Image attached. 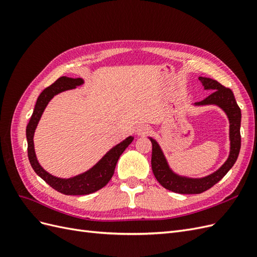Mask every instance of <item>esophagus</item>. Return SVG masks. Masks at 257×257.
Listing matches in <instances>:
<instances>
[{
	"instance_id": "1",
	"label": "esophagus",
	"mask_w": 257,
	"mask_h": 257,
	"mask_svg": "<svg viewBox=\"0 0 257 257\" xmlns=\"http://www.w3.org/2000/svg\"><path fill=\"white\" fill-rule=\"evenodd\" d=\"M150 132H151V128L148 125H141V126L137 127L136 134L138 136H144V135H147L148 133H150Z\"/></svg>"
}]
</instances>
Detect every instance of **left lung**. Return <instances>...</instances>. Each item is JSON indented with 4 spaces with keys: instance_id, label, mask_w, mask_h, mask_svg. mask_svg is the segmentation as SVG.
Returning <instances> with one entry per match:
<instances>
[{
    "instance_id": "1",
    "label": "left lung",
    "mask_w": 257,
    "mask_h": 257,
    "mask_svg": "<svg viewBox=\"0 0 257 257\" xmlns=\"http://www.w3.org/2000/svg\"><path fill=\"white\" fill-rule=\"evenodd\" d=\"M199 80L206 90H211L212 92L205 99L195 103V105H217L226 112L229 120L230 152L227 161L215 173L200 179L185 178L173 173L159 144L150 138L152 143L151 166L154 177L165 189L179 194H200L212 188L234 166L241 147V110L236 102L234 93L229 88H225L220 82L211 78L199 77Z\"/></svg>"
}]
</instances>
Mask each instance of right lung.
Segmentation results:
<instances>
[{
    "label": "right lung",
    "mask_w": 257,
    "mask_h": 257,
    "mask_svg": "<svg viewBox=\"0 0 257 257\" xmlns=\"http://www.w3.org/2000/svg\"><path fill=\"white\" fill-rule=\"evenodd\" d=\"M82 83L83 80L81 78H68V77L65 76L60 77L56 82H53L48 88H46L38 96L34 107V111L27 125L28 157L31 166L34 169V172L44 181L47 182L52 189L62 194H65V195H88V194L94 193L99 189L104 188L110 181L120 155L134 139L132 136L127 137L125 141H123L119 145L113 147L110 151H108L95 166H93L88 172L81 175L69 179H62L54 177L46 172L40 165V163H38L34 151L33 136L37 123L40 121L46 106L48 105L49 100L54 95L66 90L75 89L77 85H80Z\"/></svg>",
    "instance_id": "add662e5"
}]
</instances>
